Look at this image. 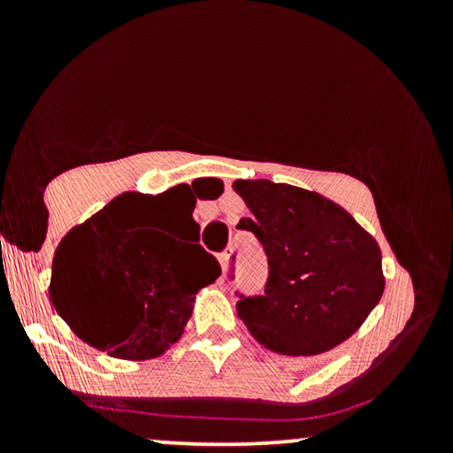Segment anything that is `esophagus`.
Masks as SVG:
<instances>
[{
	"label": "esophagus",
	"mask_w": 453,
	"mask_h": 453,
	"mask_svg": "<svg viewBox=\"0 0 453 453\" xmlns=\"http://www.w3.org/2000/svg\"><path fill=\"white\" fill-rule=\"evenodd\" d=\"M219 262H221V266H223V277H226L227 264H230V253H227V251H223L221 256H219Z\"/></svg>",
	"instance_id": "34e87169"
}]
</instances>
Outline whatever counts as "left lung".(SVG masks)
Segmentation results:
<instances>
[{"mask_svg": "<svg viewBox=\"0 0 453 453\" xmlns=\"http://www.w3.org/2000/svg\"><path fill=\"white\" fill-rule=\"evenodd\" d=\"M234 191L268 256L264 296L238 300L259 345L283 356H319L360 330L386 288L381 249L342 206L317 191L238 179Z\"/></svg>", "mask_w": 453, "mask_h": 453, "instance_id": "obj_1", "label": "left lung"}]
</instances>
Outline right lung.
Returning <instances> with one entry per match:
<instances>
[{"mask_svg":"<svg viewBox=\"0 0 453 453\" xmlns=\"http://www.w3.org/2000/svg\"><path fill=\"white\" fill-rule=\"evenodd\" d=\"M187 185L149 196L127 191L74 226L57 247L49 296L87 345L121 360H150L183 336L196 294L221 266L200 244L176 256L155 230L194 212ZM191 226L200 227L191 217Z\"/></svg>","mask_w":453,"mask_h":453,"instance_id":"1","label":"right lung"}]
</instances>
